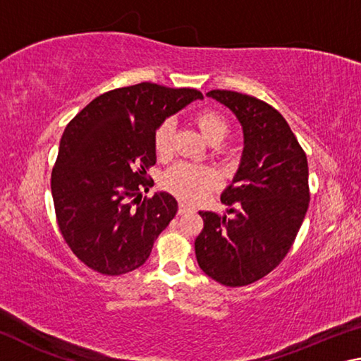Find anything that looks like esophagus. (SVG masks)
Returning <instances> with one entry per match:
<instances>
[{
	"instance_id": "34e87169",
	"label": "esophagus",
	"mask_w": 361,
	"mask_h": 361,
	"mask_svg": "<svg viewBox=\"0 0 361 361\" xmlns=\"http://www.w3.org/2000/svg\"><path fill=\"white\" fill-rule=\"evenodd\" d=\"M192 209L189 205H186V204H183V202H180V205H178V213L180 215H183V213H188V212H191Z\"/></svg>"
}]
</instances>
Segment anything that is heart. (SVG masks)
Returning a JSON list of instances; mask_svg holds the SVG:
<instances>
[{
    "label": "heart",
    "mask_w": 361,
    "mask_h": 361,
    "mask_svg": "<svg viewBox=\"0 0 361 361\" xmlns=\"http://www.w3.org/2000/svg\"><path fill=\"white\" fill-rule=\"evenodd\" d=\"M195 126L202 135L212 143H218L228 135L229 122L221 113L213 109H204L194 116ZM175 124L172 119L162 121L154 132L152 145L157 157L167 159L173 149ZM218 181L216 173L210 167L195 166V164L181 162L169 169L162 176V186L186 202H194L215 188Z\"/></svg>",
    "instance_id": "b5f03b06"
}]
</instances>
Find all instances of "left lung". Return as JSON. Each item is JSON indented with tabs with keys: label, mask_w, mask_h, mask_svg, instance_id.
<instances>
[{
	"label": "left lung",
	"mask_w": 361,
	"mask_h": 361,
	"mask_svg": "<svg viewBox=\"0 0 361 361\" xmlns=\"http://www.w3.org/2000/svg\"><path fill=\"white\" fill-rule=\"evenodd\" d=\"M242 124L239 170L221 194L232 216L199 212L194 242L202 271L226 286H245L274 271L290 252L307 212V157L276 108L256 97L210 90Z\"/></svg>",
	"instance_id": "1"
}]
</instances>
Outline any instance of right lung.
I'll list each match as a JSON object with an SVG mask.
<instances>
[{"mask_svg":"<svg viewBox=\"0 0 361 361\" xmlns=\"http://www.w3.org/2000/svg\"><path fill=\"white\" fill-rule=\"evenodd\" d=\"M202 97L142 82L99 95L68 122L51 189L59 229L85 266L122 276L149 258L178 210L169 192L142 199L156 164L152 138L164 119Z\"/></svg>","mask_w":361,"mask_h":361,"instance_id":"obj_1","label":"right lung"}]
</instances>
